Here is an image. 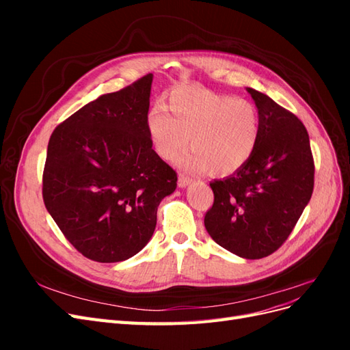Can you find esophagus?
Masks as SVG:
<instances>
[{
	"label": "esophagus",
	"instance_id": "1",
	"mask_svg": "<svg viewBox=\"0 0 350 350\" xmlns=\"http://www.w3.org/2000/svg\"><path fill=\"white\" fill-rule=\"evenodd\" d=\"M191 183H193V179L189 178V176H185V175H179V176H178V187H179V188H185V187H188Z\"/></svg>",
	"mask_w": 350,
	"mask_h": 350
}]
</instances>
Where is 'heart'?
Instances as JSON below:
<instances>
[{
  "label": "heart",
  "instance_id": "heart-1",
  "mask_svg": "<svg viewBox=\"0 0 350 350\" xmlns=\"http://www.w3.org/2000/svg\"><path fill=\"white\" fill-rule=\"evenodd\" d=\"M260 113L247 99L201 88H178L146 115V133L153 150L174 161L188 146L191 152L179 159L189 171L229 175L245 165L258 144Z\"/></svg>",
  "mask_w": 350,
  "mask_h": 350
}]
</instances>
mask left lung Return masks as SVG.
<instances>
[{"instance_id": "8db88e82", "label": "left lung", "mask_w": 350, "mask_h": 350, "mask_svg": "<svg viewBox=\"0 0 350 350\" xmlns=\"http://www.w3.org/2000/svg\"><path fill=\"white\" fill-rule=\"evenodd\" d=\"M260 113L258 144L232 175L210 183L215 203L204 226L235 256L258 260L288 239L314 188V161L304 124L267 94L247 88Z\"/></svg>"}]
</instances>
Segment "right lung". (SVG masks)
Instances as JSON below:
<instances>
[{
	"mask_svg": "<svg viewBox=\"0 0 350 350\" xmlns=\"http://www.w3.org/2000/svg\"><path fill=\"white\" fill-rule=\"evenodd\" d=\"M153 74L84 105L52 133L44 201L72 247L99 262L140 252L176 174L146 133Z\"/></svg>",
	"mask_w": 350,
	"mask_h": 350,
	"instance_id": "obj_1",
	"label": "right lung"
}]
</instances>
